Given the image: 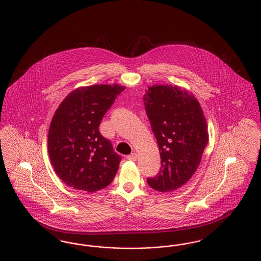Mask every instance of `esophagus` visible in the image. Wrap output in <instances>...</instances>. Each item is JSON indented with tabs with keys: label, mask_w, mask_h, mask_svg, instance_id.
<instances>
[{
	"label": "esophagus",
	"mask_w": 261,
	"mask_h": 261,
	"mask_svg": "<svg viewBox=\"0 0 261 261\" xmlns=\"http://www.w3.org/2000/svg\"><path fill=\"white\" fill-rule=\"evenodd\" d=\"M128 161H130V162H135L137 160V154L135 152H133V153H131V154H129V155H127V158H126Z\"/></svg>",
	"instance_id": "obj_1"
}]
</instances>
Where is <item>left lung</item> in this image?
<instances>
[{
	"label": "left lung",
	"instance_id": "obj_1",
	"mask_svg": "<svg viewBox=\"0 0 261 261\" xmlns=\"http://www.w3.org/2000/svg\"><path fill=\"white\" fill-rule=\"evenodd\" d=\"M144 103L162 159L160 172L147 181L155 191L172 192L199 167L208 141L206 120L199 100L176 85L148 87Z\"/></svg>",
	"mask_w": 261,
	"mask_h": 261
}]
</instances>
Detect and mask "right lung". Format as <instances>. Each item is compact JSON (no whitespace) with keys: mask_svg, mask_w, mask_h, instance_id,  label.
Returning a JSON list of instances; mask_svg holds the SVG:
<instances>
[{"mask_svg":"<svg viewBox=\"0 0 261 261\" xmlns=\"http://www.w3.org/2000/svg\"><path fill=\"white\" fill-rule=\"evenodd\" d=\"M124 86L93 85L78 88L55 112L48 134V151L57 175L67 186L93 193L109 186L121 156L99 126Z\"/></svg>","mask_w":261,"mask_h":261,"instance_id":"1","label":"right lung"}]
</instances>
